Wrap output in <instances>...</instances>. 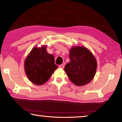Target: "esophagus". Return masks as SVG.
<instances>
[{
	"mask_svg": "<svg viewBox=\"0 0 122 122\" xmlns=\"http://www.w3.org/2000/svg\"><path fill=\"white\" fill-rule=\"evenodd\" d=\"M59 68H62V69H63L64 68V65H61L59 66Z\"/></svg>",
	"mask_w": 122,
	"mask_h": 122,
	"instance_id": "34e87169",
	"label": "esophagus"
}]
</instances>
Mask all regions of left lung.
Wrapping results in <instances>:
<instances>
[{
    "label": "left lung",
    "instance_id": "obj_1",
    "mask_svg": "<svg viewBox=\"0 0 122 122\" xmlns=\"http://www.w3.org/2000/svg\"><path fill=\"white\" fill-rule=\"evenodd\" d=\"M70 62L65 71L69 80L76 86H82L93 79L97 69L95 57L84 46H74L70 49Z\"/></svg>",
    "mask_w": 122,
    "mask_h": 122
}]
</instances>
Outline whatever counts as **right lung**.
<instances>
[{"instance_id": "1", "label": "right lung", "mask_w": 122, "mask_h": 122, "mask_svg": "<svg viewBox=\"0 0 122 122\" xmlns=\"http://www.w3.org/2000/svg\"><path fill=\"white\" fill-rule=\"evenodd\" d=\"M24 66L28 79L38 86L46 83L57 68L54 56L47 53L45 45L35 46L26 57Z\"/></svg>"}]
</instances>
